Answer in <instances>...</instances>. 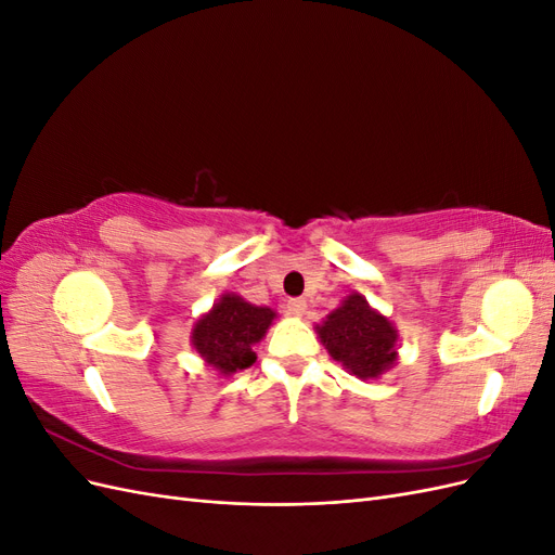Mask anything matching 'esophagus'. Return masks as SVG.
<instances>
[{
	"instance_id": "esophagus-1",
	"label": "esophagus",
	"mask_w": 555,
	"mask_h": 555,
	"mask_svg": "<svg viewBox=\"0 0 555 555\" xmlns=\"http://www.w3.org/2000/svg\"><path fill=\"white\" fill-rule=\"evenodd\" d=\"M306 310H308V304H306L304 298H289V300H287V314H292V317H304Z\"/></svg>"
}]
</instances>
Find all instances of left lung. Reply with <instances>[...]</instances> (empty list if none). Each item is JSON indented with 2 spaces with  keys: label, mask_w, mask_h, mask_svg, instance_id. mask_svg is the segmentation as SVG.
I'll return each instance as SVG.
<instances>
[{
  "label": "left lung",
  "mask_w": 555,
  "mask_h": 555,
  "mask_svg": "<svg viewBox=\"0 0 555 555\" xmlns=\"http://www.w3.org/2000/svg\"><path fill=\"white\" fill-rule=\"evenodd\" d=\"M317 333L328 354L361 379L384 375L398 359L396 326L367 306L361 294H349L343 306L317 326Z\"/></svg>",
  "instance_id": "1"
}]
</instances>
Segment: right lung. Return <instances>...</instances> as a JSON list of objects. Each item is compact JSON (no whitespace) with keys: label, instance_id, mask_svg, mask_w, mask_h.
<instances>
[{"label":"right lung","instance_id":"1","mask_svg":"<svg viewBox=\"0 0 555 555\" xmlns=\"http://www.w3.org/2000/svg\"><path fill=\"white\" fill-rule=\"evenodd\" d=\"M271 308L251 306L236 294H222L220 300L192 328V347L215 371L233 375L257 361L251 351L273 324Z\"/></svg>","mask_w":555,"mask_h":555}]
</instances>
